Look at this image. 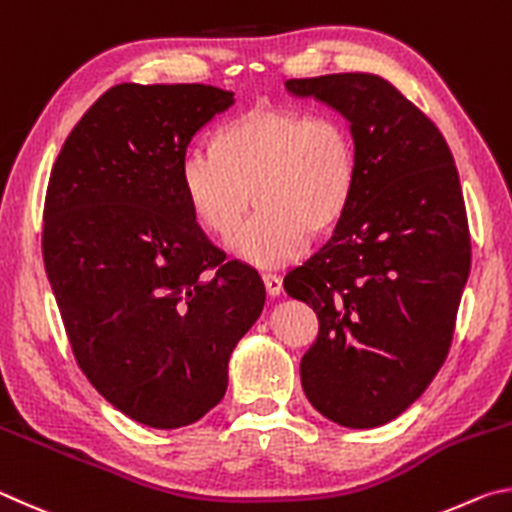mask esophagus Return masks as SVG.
Instances as JSON below:
<instances>
[{"label":"esophagus","mask_w":512,"mask_h":512,"mask_svg":"<svg viewBox=\"0 0 512 512\" xmlns=\"http://www.w3.org/2000/svg\"><path fill=\"white\" fill-rule=\"evenodd\" d=\"M263 283H265V290L270 297H279V294L283 292V281L281 276L276 274H263Z\"/></svg>","instance_id":"obj_1"}]
</instances>
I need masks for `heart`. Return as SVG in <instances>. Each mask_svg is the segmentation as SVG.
I'll return each instance as SVG.
<instances>
[{
    "label": "heart",
    "instance_id": "heart-1",
    "mask_svg": "<svg viewBox=\"0 0 512 512\" xmlns=\"http://www.w3.org/2000/svg\"><path fill=\"white\" fill-rule=\"evenodd\" d=\"M209 148L182 157V195L213 238L236 229L251 195L256 211L229 240L233 254L251 265L288 263L308 233L324 236L351 206L355 141L337 114L251 107L222 123Z\"/></svg>",
    "mask_w": 512,
    "mask_h": 512
}]
</instances>
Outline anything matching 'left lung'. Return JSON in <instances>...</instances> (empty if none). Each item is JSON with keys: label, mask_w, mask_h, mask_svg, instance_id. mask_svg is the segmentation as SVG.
Listing matches in <instances>:
<instances>
[{"label": "left lung", "mask_w": 512, "mask_h": 512, "mask_svg": "<svg viewBox=\"0 0 512 512\" xmlns=\"http://www.w3.org/2000/svg\"><path fill=\"white\" fill-rule=\"evenodd\" d=\"M285 89L342 114L357 159L346 215L283 279L319 317L301 384L333 423L380 427L420 398L450 351L470 274L459 170L436 125L380 76L292 78Z\"/></svg>", "instance_id": "8db88e82"}]
</instances>
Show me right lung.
<instances>
[{"label":"right lung","instance_id":"1","mask_svg":"<svg viewBox=\"0 0 512 512\" xmlns=\"http://www.w3.org/2000/svg\"><path fill=\"white\" fill-rule=\"evenodd\" d=\"M211 85L123 83L62 146L44 202V267L80 369L132 420L177 429L224 398L233 348L265 306L188 211L179 164L215 114Z\"/></svg>","mask_w":512,"mask_h":512}]
</instances>
